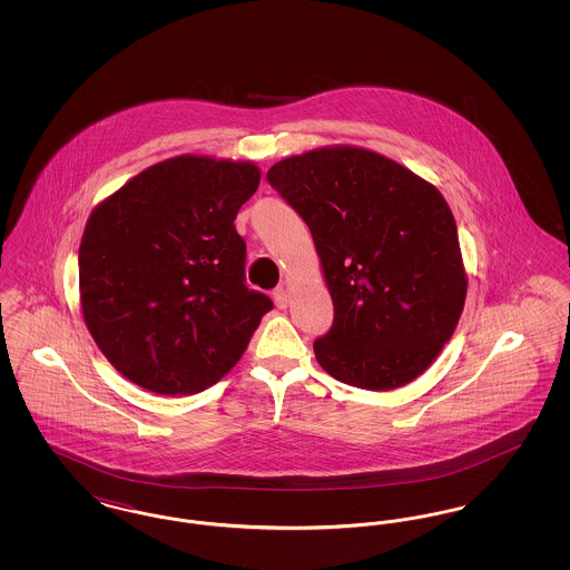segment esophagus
<instances>
[{
    "instance_id": "obj_1",
    "label": "esophagus",
    "mask_w": 570,
    "mask_h": 570,
    "mask_svg": "<svg viewBox=\"0 0 570 570\" xmlns=\"http://www.w3.org/2000/svg\"><path fill=\"white\" fill-rule=\"evenodd\" d=\"M273 301H275V305H277L279 309H286V307H288V291H286L284 286L275 288V291H273Z\"/></svg>"
}]
</instances>
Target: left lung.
<instances>
[{
  "label": "left lung",
  "mask_w": 570,
  "mask_h": 570,
  "mask_svg": "<svg viewBox=\"0 0 570 570\" xmlns=\"http://www.w3.org/2000/svg\"><path fill=\"white\" fill-rule=\"evenodd\" d=\"M267 181L303 217L323 263L335 316L314 342L321 367L367 391L421 376L451 340L468 288L442 194L348 145L273 164Z\"/></svg>",
  "instance_id": "1"
}]
</instances>
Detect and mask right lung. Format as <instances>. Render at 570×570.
Returning a JSON list of instances; mask_svg holds the SVG:
<instances>
[{"label":"right lung","mask_w":570,"mask_h":570,"mask_svg":"<svg viewBox=\"0 0 570 570\" xmlns=\"http://www.w3.org/2000/svg\"><path fill=\"white\" fill-rule=\"evenodd\" d=\"M258 184L256 164L177 156L91 212L79 247L82 318L121 376L188 395L242 358L273 307L245 284L233 224Z\"/></svg>","instance_id":"1"}]
</instances>
